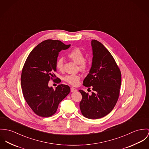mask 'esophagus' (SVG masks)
Masks as SVG:
<instances>
[{
  "label": "esophagus",
  "instance_id": "obj_1",
  "mask_svg": "<svg viewBox=\"0 0 149 149\" xmlns=\"http://www.w3.org/2000/svg\"><path fill=\"white\" fill-rule=\"evenodd\" d=\"M70 91H71V92H76V91H77V89H76L75 88H70Z\"/></svg>",
  "mask_w": 149,
  "mask_h": 149
}]
</instances>
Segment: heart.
Instances as JSON below:
<instances>
[{
    "label": "heart",
    "instance_id": "b5f03b06",
    "mask_svg": "<svg viewBox=\"0 0 149 149\" xmlns=\"http://www.w3.org/2000/svg\"><path fill=\"white\" fill-rule=\"evenodd\" d=\"M68 57L70 58L76 63L80 64V68L84 69L86 68L85 58L82 51L79 48H75L72 49L68 54ZM64 61L62 57H59L56 61V67L57 69L61 70L63 68ZM64 80L72 85H77L80 80V76L79 74H68L64 77Z\"/></svg>",
    "mask_w": 149,
    "mask_h": 149
}]
</instances>
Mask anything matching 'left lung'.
<instances>
[{
    "label": "left lung",
    "instance_id": "obj_1",
    "mask_svg": "<svg viewBox=\"0 0 149 149\" xmlns=\"http://www.w3.org/2000/svg\"><path fill=\"white\" fill-rule=\"evenodd\" d=\"M91 46L92 67L83 85L91 86L93 92L89 95L79 90L82 97L80 108L86 118L98 119L108 114L116 105L120 95L121 73L112 55L103 44L92 40Z\"/></svg>",
    "mask_w": 149,
    "mask_h": 149
}]
</instances>
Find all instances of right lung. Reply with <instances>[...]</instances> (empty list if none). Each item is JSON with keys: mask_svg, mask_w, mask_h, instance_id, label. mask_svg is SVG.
I'll return each mask as SVG.
<instances>
[{"mask_svg": "<svg viewBox=\"0 0 149 149\" xmlns=\"http://www.w3.org/2000/svg\"><path fill=\"white\" fill-rule=\"evenodd\" d=\"M60 40H46L29 54L22 72L21 85L28 105L39 116L48 117L56 112L60 102L70 93L67 85H58L55 90L48 86L56 77V61L61 50L69 48Z\"/></svg>", "mask_w": 149, "mask_h": 149, "instance_id": "right-lung-1", "label": "right lung"}]
</instances>
